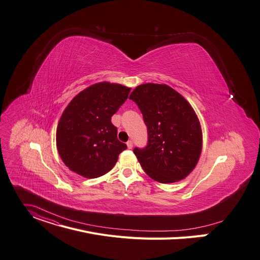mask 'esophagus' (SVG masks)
I'll use <instances>...</instances> for the list:
<instances>
[{
	"label": "esophagus",
	"mask_w": 260,
	"mask_h": 260,
	"mask_svg": "<svg viewBox=\"0 0 260 260\" xmlns=\"http://www.w3.org/2000/svg\"><path fill=\"white\" fill-rule=\"evenodd\" d=\"M126 145H127V148H128V149H132V148H133V146H134V145H133V141H131V140H129V141H127Z\"/></svg>",
	"instance_id": "34e87169"
}]
</instances>
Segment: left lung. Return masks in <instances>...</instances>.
Masks as SVG:
<instances>
[{
	"mask_svg": "<svg viewBox=\"0 0 260 260\" xmlns=\"http://www.w3.org/2000/svg\"><path fill=\"white\" fill-rule=\"evenodd\" d=\"M147 126L146 147L134 149L145 173L161 183L176 182L196 167L202 149L198 117L184 98L167 85L143 84L129 95Z\"/></svg>",
	"mask_w": 260,
	"mask_h": 260,
	"instance_id": "8db88e82",
	"label": "left lung"
}]
</instances>
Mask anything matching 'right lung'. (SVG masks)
I'll use <instances>...</instances> for the list:
<instances>
[{"mask_svg":"<svg viewBox=\"0 0 260 260\" xmlns=\"http://www.w3.org/2000/svg\"><path fill=\"white\" fill-rule=\"evenodd\" d=\"M131 88L94 84L69 103L57 127V148L66 166L86 178L108 173L126 149L117 138L111 117L127 100Z\"/></svg>","mask_w":260,"mask_h":260,"instance_id":"obj_1","label":"right lung"}]
</instances>
